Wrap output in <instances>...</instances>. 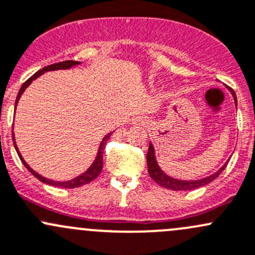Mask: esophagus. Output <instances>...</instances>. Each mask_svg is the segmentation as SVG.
I'll list each match as a JSON object with an SVG mask.
<instances>
[{
    "label": "esophagus",
    "instance_id": "obj_1",
    "mask_svg": "<svg viewBox=\"0 0 255 255\" xmlns=\"http://www.w3.org/2000/svg\"><path fill=\"white\" fill-rule=\"evenodd\" d=\"M133 123H134V125H141V126H144V125H145V123H148V121L143 120V119H135L134 121H133Z\"/></svg>",
    "mask_w": 255,
    "mask_h": 255
}]
</instances>
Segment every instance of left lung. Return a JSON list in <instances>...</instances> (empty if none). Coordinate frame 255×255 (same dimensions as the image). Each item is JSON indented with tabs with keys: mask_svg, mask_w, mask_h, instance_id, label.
Returning <instances> with one entry per match:
<instances>
[{
	"mask_svg": "<svg viewBox=\"0 0 255 255\" xmlns=\"http://www.w3.org/2000/svg\"><path fill=\"white\" fill-rule=\"evenodd\" d=\"M229 89L230 92H231L232 96H234L236 106H237V98H236V94L231 88H229ZM146 162H148V172L150 177H151L159 186L163 187V188L171 189V191H189V189L199 188V187L209 184L225 170V167H226L227 165L226 162L219 171H216L215 173H213V175H210L209 177H205V178L197 179V181H183V179L172 178V177L166 175L161 168H160V166L157 165L156 157H155V150L151 143H149L148 154H146Z\"/></svg>",
	"mask_w": 255,
	"mask_h": 255,
	"instance_id": "obj_1",
	"label": "left lung"
}]
</instances>
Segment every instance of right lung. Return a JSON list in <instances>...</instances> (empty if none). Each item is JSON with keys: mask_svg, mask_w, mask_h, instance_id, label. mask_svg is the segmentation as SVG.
Here are the masks:
<instances>
[{"mask_svg": "<svg viewBox=\"0 0 255 255\" xmlns=\"http://www.w3.org/2000/svg\"><path fill=\"white\" fill-rule=\"evenodd\" d=\"M77 64H80V62H77V61H63V62H58V63H53V64H50V66L47 67H44L42 69H40V71H37L34 76H31L30 78L26 80L25 83H23V85L20 87L19 92H18V95H17V99H15V106L17 107V104L18 101H19L21 94L24 93V90L26 89V88L30 85V83L33 82L34 79H36L37 77H40L41 74H44L45 72H49V71H57V69H69L71 67L73 66H77ZM110 136H111V133H109V134H106L104 136L103 141L100 143V146H99V150H98V155H96L95 160H94V162L92 163V166H90L89 168H88L87 171H85L84 173H82V175L76 177V178L71 179V181H64V182H57V181H52V179H49V178H45V177L40 176L39 173L35 172V171L33 170L31 167H29L28 163L25 162V160L23 159V156H21V154L19 152V150H18V146L17 144H15V139H14V133H12V138H13V144H14V148L17 150V154L18 156H19L20 161L23 162V165L25 166L26 168L29 170V172L31 173V175H34L36 177L39 181L44 182V183L46 184H50V186H55V187H62V188H77V187H80L83 186V184H87V183H90V182L94 181V179L96 178L99 175H100L101 170H103V154H104V149H105V144L107 143V140L110 139Z\"/></svg>", "mask_w": 255, "mask_h": 255, "instance_id": "1", "label": "right lung"}]
</instances>
